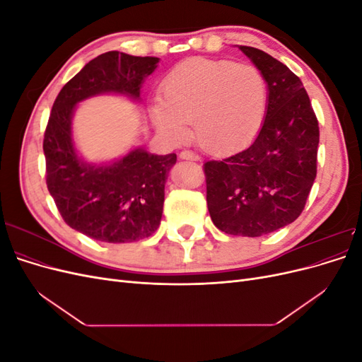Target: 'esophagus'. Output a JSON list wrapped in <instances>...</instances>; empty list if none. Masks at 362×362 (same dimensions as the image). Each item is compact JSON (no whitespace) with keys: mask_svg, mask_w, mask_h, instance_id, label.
<instances>
[{"mask_svg":"<svg viewBox=\"0 0 362 362\" xmlns=\"http://www.w3.org/2000/svg\"><path fill=\"white\" fill-rule=\"evenodd\" d=\"M180 158H181V160H192V161H198V160H199V156H196L194 152H192V151L184 149V151H181V152H180Z\"/></svg>","mask_w":362,"mask_h":362,"instance_id":"obj_1","label":"esophagus"}]
</instances>
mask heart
Masks as SVG:
<instances>
[{
	"mask_svg": "<svg viewBox=\"0 0 362 362\" xmlns=\"http://www.w3.org/2000/svg\"><path fill=\"white\" fill-rule=\"evenodd\" d=\"M267 108V84L250 64L229 60L189 59L163 81V96L151 101L149 113L158 131L184 140L194 120L199 144L226 154L255 139Z\"/></svg>",
	"mask_w": 362,
	"mask_h": 362,
	"instance_id": "obj_1",
	"label": "heart"
}]
</instances>
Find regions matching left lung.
Returning a JSON list of instances; mask_svg holds the SVG:
<instances>
[{"label": "left lung", "mask_w": 362, "mask_h": 362, "mask_svg": "<svg viewBox=\"0 0 362 362\" xmlns=\"http://www.w3.org/2000/svg\"><path fill=\"white\" fill-rule=\"evenodd\" d=\"M238 49L264 76L266 116L246 149L204 164L206 205L221 231L259 237L300 216L317 173L319 122L299 76L258 48Z\"/></svg>", "instance_id": "obj_1"}]
</instances>
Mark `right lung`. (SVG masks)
<instances>
[{"instance_id":"1","label":"right lung","mask_w":362,"mask_h":362,"mask_svg":"<svg viewBox=\"0 0 362 362\" xmlns=\"http://www.w3.org/2000/svg\"><path fill=\"white\" fill-rule=\"evenodd\" d=\"M158 57L108 51L90 60L54 101L43 139L47 185L72 229L105 243H131L160 226L164 184L177 154H151L144 146L120 158L90 163L75 148L76 105L98 95H120L140 103L141 84L157 69Z\"/></svg>"}]
</instances>
